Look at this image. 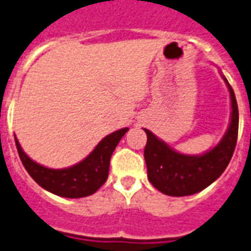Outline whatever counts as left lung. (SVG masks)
<instances>
[{"label":"left lung","instance_id":"8db88e82","mask_svg":"<svg viewBox=\"0 0 251 251\" xmlns=\"http://www.w3.org/2000/svg\"><path fill=\"white\" fill-rule=\"evenodd\" d=\"M231 98V118L221 142L202 155H187L173 150L163 141L145 129L148 142L144 157L150 183L172 197L192 196L214 182L227 168L238 137V106L234 90L225 78Z\"/></svg>","mask_w":251,"mask_h":251}]
</instances>
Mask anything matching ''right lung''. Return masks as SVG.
<instances>
[{"mask_svg": "<svg viewBox=\"0 0 251 251\" xmlns=\"http://www.w3.org/2000/svg\"><path fill=\"white\" fill-rule=\"evenodd\" d=\"M127 130L124 127L106 135L83 161L66 169H49L34 162L21 149L18 140H14L22 165L41 187L55 196L81 198L96 193L106 182L111 154Z\"/></svg>", "mask_w": 251, "mask_h": 251, "instance_id": "obj_1", "label": "right lung"}]
</instances>
